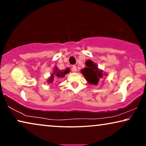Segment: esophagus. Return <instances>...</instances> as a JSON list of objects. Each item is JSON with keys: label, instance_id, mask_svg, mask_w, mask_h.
Listing matches in <instances>:
<instances>
[{"label": "esophagus", "instance_id": "obj_1", "mask_svg": "<svg viewBox=\"0 0 146 146\" xmlns=\"http://www.w3.org/2000/svg\"><path fill=\"white\" fill-rule=\"evenodd\" d=\"M72 70H73V71H74V72L76 71V70H77V67H76V66L73 65V66H72Z\"/></svg>", "mask_w": 146, "mask_h": 146}]
</instances>
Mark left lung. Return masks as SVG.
Masks as SVG:
<instances>
[{"mask_svg":"<svg viewBox=\"0 0 146 146\" xmlns=\"http://www.w3.org/2000/svg\"><path fill=\"white\" fill-rule=\"evenodd\" d=\"M86 67L82 70L81 72L90 84L97 85L100 80L103 77L102 71L100 70L97 65L90 60L86 62Z\"/></svg>","mask_w":146,"mask_h":146,"instance_id":"obj_1","label":"left lung"}]
</instances>
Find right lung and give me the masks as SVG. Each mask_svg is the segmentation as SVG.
<instances>
[{
  "instance_id": "1",
  "label": "right lung",
  "mask_w": 146,
  "mask_h": 146,
  "mask_svg": "<svg viewBox=\"0 0 146 146\" xmlns=\"http://www.w3.org/2000/svg\"><path fill=\"white\" fill-rule=\"evenodd\" d=\"M69 68H66L65 70H60L58 69L57 67L55 68L54 72L51 75V77L50 78L49 82H52L53 81L54 78H63L65 76V75L69 72Z\"/></svg>"
}]
</instances>
